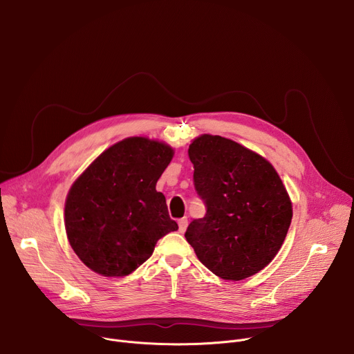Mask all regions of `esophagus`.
I'll list each match as a JSON object with an SVG mask.
<instances>
[{
  "instance_id": "1",
  "label": "esophagus",
  "mask_w": 354,
  "mask_h": 354,
  "mask_svg": "<svg viewBox=\"0 0 354 354\" xmlns=\"http://www.w3.org/2000/svg\"><path fill=\"white\" fill-rule=\"evenodd\" d=\"M178 225H179V232H185L186 231V227H187V217H183L178 221Z\"/></svg>"
}]
</instances>
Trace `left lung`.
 Masks as SVG:
<instances>
[{
  "label": "left lung",
  "instance_id": "1",
  "mask_svg": "<svg viewBox=\"0 0 354 354\" xmlns=\"http://www.w3.org/2000/svg\"><path fill=\"white\" fill-rule=\"evenodd\" d=\"M187 153L207 212L189 224L186 241L216 276L234 281L254 276L277 255L291 224V201L279 174L221 136L194 138Z\"/></svg>",
  "mask_w": 354,
  "mask_h": 354
}]
</instances>
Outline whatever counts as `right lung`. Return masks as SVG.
Wrapping results in <instances>:
<instances>
[{
	"label": "right lung",
	"mask_w": 354,
	"mask_h": 354,
	"mask_svg": "<svg viewBox=\"0 0 354 354\" xmlns=\"http://www.w3.org/2000/svg\"><path fill=\"white\" fill-rule=\"evenodd\" d=\"M174 149L130 137L104 151L74 182L64 209L66 232L77 257L93 272L123 277L153 255L176 221L156 185Z\"/></svg>",
	"instance_id": "add662e5"
}]
</instances>
